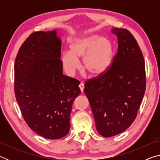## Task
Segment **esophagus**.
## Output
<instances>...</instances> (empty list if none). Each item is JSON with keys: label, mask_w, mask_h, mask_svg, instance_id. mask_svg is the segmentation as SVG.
<instances>
[{"label": "esophagus", "mask_w": 160, "mask_h": 160, "mask_svg": "<svg viewBox=\"0 0 160 160\" xmlns=\"http://www.w3.org/2000/svg\"><path fill=\"white\" fill-rule=\"evenodd\" d=\"M79 87H80V89L81 92H83V91H84V88H85V87H84V83H83V82H81V83L80 84Z\"/></svg>", "instance_id": "1"}]
</instances>
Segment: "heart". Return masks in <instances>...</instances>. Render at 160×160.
Listing matches in <instances>:
<instances>
[{
	"label": "heart",
	"mask_w": 160,
	"mask_h": 160,
	"mask_svg": "<svg viewBox=\"0 0 160 160\" xmlns=\"http://www.w3.org/2000/svg\"><path fill=\"white\" fill-rule=\"evenodd\" d=\"M84 57L85 70L92 75H99L109 68L112 62L113 47L109 39L97 35L75 39L70 45V52L61 56V63L69 75H73L81 67L80 58Z\"/></svg>",
	"instance_id": "1"
}]
</instances>
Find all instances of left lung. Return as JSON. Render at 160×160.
Returning a JSON list of instances; mask_svg holds the SVG:
<instances>
[{"label":"left lung","instance_id":"left-lung-1","mask_svg":"<svg viewBox=\"0 0 160 160\" xmlns=\"http://www.w3.org/2000/svg\"><path fill=\"white\" fill-rule=\"evenodd\" d=\"M118 49L104 73L88 80L84 92L97 130L109 138L123 132L136 118L146 88L145 61L137 41L126 29L113 28Z\"/></svg>","mask_w":160,"mask_h":160}]
</instances>
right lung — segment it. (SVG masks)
Returning <instances> with one entry per match:
<instances>
[{
  "label": "right lung",
  "instance_id": "1",
  "mask_svg": "<svg viewBox=\"0 0 160 160\" xmlns=\"http://www.w3.org/2000/svg\"><path fill=\"white\" fill-rule=\"evenodd\" d=\"M61 41L56 30L35 32L18 51L14 90L22 115L32 131L47 139L68 133L80 81L63 74Z\"/></svg>",
  "mask_w": 160,
  "mask_h": 160
}]
</instances>
